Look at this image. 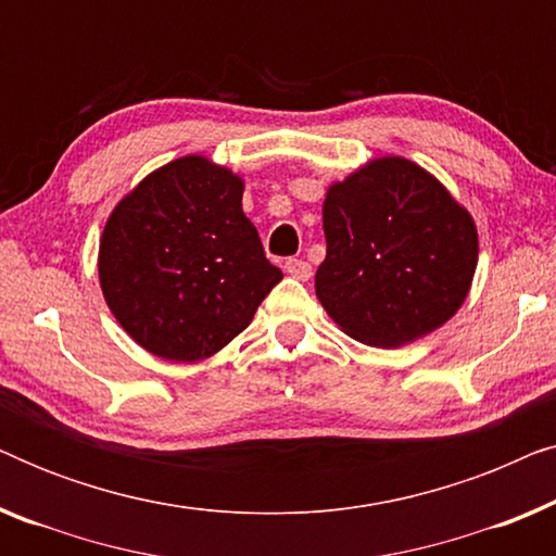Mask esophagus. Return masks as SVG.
<instances>
[{"label": "esophagus", "instance_id": "esophagus-1", "mask_svg": "<svg viewBox=\"0 0 556 556\" xmlns=\"http://www.w3.org/2000/svg\"><path fill=\"white\" fill-rule=\"evenodd\" d=\"M286 270L291 273L293 278H299V280H308L311 278V263L299 261V257H291V261H286Z\"/></svg>", "mask_w": 556, "mask_h": 556}]
</instances>
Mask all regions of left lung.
<instances>
[{
    "instance_id": "1",
    "label": "left lung",
    "mask_w": 556,
    "mask_h": 556,
    "mask_svg": "<svg viewBox=\"0 0 556 556\" xmlns=\"http://www.w3.org/2000/svg\"><path fill=\"white\" fill-rule=\"evenodd\" d=\"M324 235L316 295L362 344H407L466 301L478 263L473 219L407 159H375L333 185Z\"/></svg>"
}]
</instances>
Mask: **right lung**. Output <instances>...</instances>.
<instances>
[{
    "label": "right lung",
    "instance_id": "obj_1",
    "mask_svg": "<svg viewBox=\"0 0 556 556\" xmlns=\"http://www.w3.org/2000/svg\"><path fill=\"white\" fill-rule=\"evenodd\" d=\"M98 276L136 344L169 362H197L248 329L283 273L242 212L240 177L185 156L118 202Z\"/></svg>",
    "mask_w": 556,
    "mask_h": 556
}]
</instances>
